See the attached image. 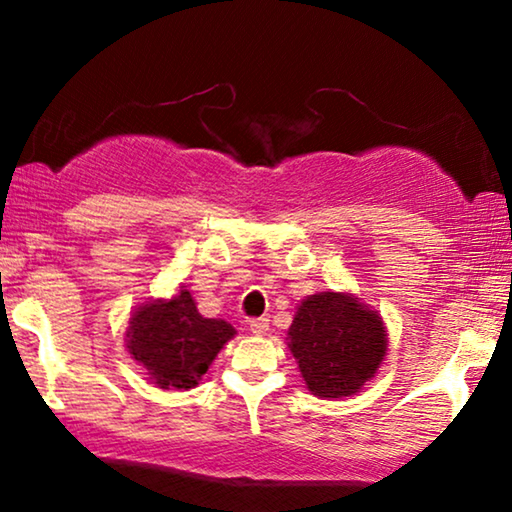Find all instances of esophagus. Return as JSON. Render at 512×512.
<instances>
[{"label":"esophagus","instance_id":"obj_1","mask_svg":"<svg viewBox=\"0 0 512 512\" xmlns=\"http://www.w3.org/2000/svg\"><path fill=\"white\" fill-rule=\"evenodd\" d=\"M268 328H270V321L265 317H258V319L249 321V331L254 335H265V333H268Z\"/></svg>","mask_w":512,"mask_h":512}]
</instances>
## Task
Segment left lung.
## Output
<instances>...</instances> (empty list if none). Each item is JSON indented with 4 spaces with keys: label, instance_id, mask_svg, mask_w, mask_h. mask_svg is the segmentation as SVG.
<instances>
[{
    "label": "left lung",
    "instance_id": "left-lung-1",
    "mask_svg": "<svg viewBox=\"0 0 512 512\" xmlns=\"http://www.w3.org/2000/svg\"><path fill=\"white\" fill-rule=\"evenodd\" d=\"M307 389L319 398L359 391L387 356V328L352 293L321 291L300 300L286 333Z\"/></svg>",
    "mask_w": 512,
    "mask_h": 512
}]
</instances>
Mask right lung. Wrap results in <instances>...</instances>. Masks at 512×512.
Listing matches in <instances>:
<instances>
[{
    "instance_id": "add662e5",
    "label": "right lung",
    "mask_w": 512,
    "mask_h": 512,
    "mask_svg": "<svg viewBox=\"0 0 512 512\" xmlns=\"http://www.w3.org/2000/svg\"><path fill=\"white\" fill-rule=\"evenodd\" d=\"M237 331L223 319H205L191 291L137 307L130 317L128 352L160 389H193Z\"/></svg>"
}]
</instances>
